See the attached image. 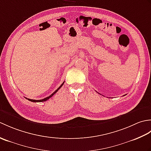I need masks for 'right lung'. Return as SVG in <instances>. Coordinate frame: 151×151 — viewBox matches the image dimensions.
Wrapping results in <instances>:
<instances>
[{"label":"right lung","mask_w":151,"mask_h":151,"mask_svg":"<svg viewBox=\"0 0 151 151\" xmlns=\"http://www.w3.org/2000/svg\"><path fill=\"white\" fill-rule=\"evenodd\" d=\"M63 84H64V82L62 83V84L61 85V86H60V87H59L58 88V89H56V90L55 91H54V92L52 94H51L50 96H49V97H47L45 98V99H41V100H33V99H27V98H26V97H25V98H26L27 99H28V101H31V102H44V101H47V100H48V99H50L51 97H52V96H53L54 94H55L58 91L59 89H60L61 88H62V86L63 85Z\"/></svg>","instance_id":"obj_1"}]
</instances>
